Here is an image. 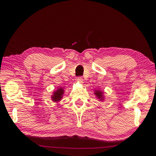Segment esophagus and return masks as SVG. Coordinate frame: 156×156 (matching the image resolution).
<instances>
[{
	"instance_id": "1",
	"label": "esophagus",
	"mask_w": 156,
	"mask_h": 156,
	"mask_svg": "<svg viewBox=\"0 0 156 156\" xmlns=\"http://www.w3.org/2000/svg\"><path fill=\"white\" fill-rule=\"evenodd\" d=\"M76 81L80 83H83V79L82 76H79V77H77V79H76Z\"/></svg>"
}]
</instances>
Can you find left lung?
<instances>
[{
    "label": "left lung",
    "instance_id": "8db88e82",
    "mask_svg": "<svg viewBox=\"0 0 156 156\" xmlns=\"http://www.w3.org/2000/svg\"><path fill=\"white\" fill-rule=\"evenodd\" d=\"M95 95L100 101H104V95H103V91H101L99 90H96L95 91Z\"/></svg>",
    "mask_w": 156,
    "mask_h": 156
}]
</instances>
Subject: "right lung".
Instances as JSON below:
<instances>
[{"label":"right lung","instance_id":"add662e5","mask_svg":"<svg viewBox=\"0 0 156 156\" xmlns=\"http://www.w3.org/2000/svg\"><path fill=\"white\" fill-rule=\"evenodd\" d=\"M64 94V89L62 88H59L53 93L52 96V100L55 102H58L62 99V96Z\"/></svg>","mask_w":156,"mask_h":156}]
</instances>
